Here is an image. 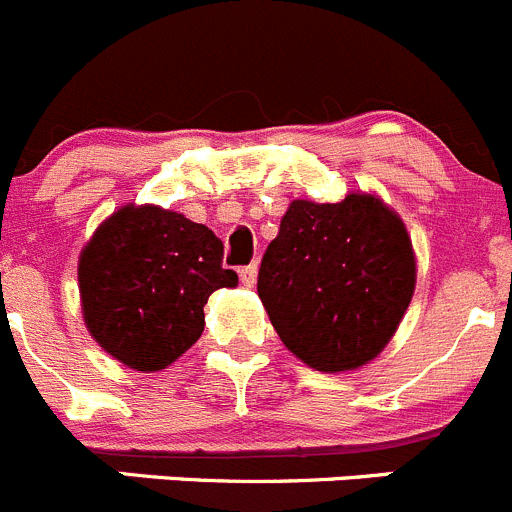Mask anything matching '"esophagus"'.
Here are the masks:
<instances>
[{
	"label": "esophagus",
	"instance_id": "34e87169",
	"mask_svg": "<svg viewBox=\"0 0 512 512\" xmlns=\"http://www.w3.org/2000/svg\"><path fill=\"white\" fill-rule=\"evenodd\" d=\"M240 280H242V285H245V288H252V285H255V280H257V262H252V265L242 267V270H240Z\"/></svg>",
	"mask_w": 512,
	"mask_h": 512
}]
</instances>
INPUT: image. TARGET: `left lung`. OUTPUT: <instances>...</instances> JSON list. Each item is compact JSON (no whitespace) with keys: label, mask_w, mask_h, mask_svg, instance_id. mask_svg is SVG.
I'll list each match as a JSON object with an SVG mask.
<instances>
[{"label":"left lung","mask_w":512,"mask_h":512,"mask_svg":"<svg viewBox=\"0 0 512 512\" xmlns=\"http://www.w3.org/2000/svg\"><path fill=\"white\" fill-rule=\"evenodd\" d=\"M417 257L399 214L366 191L293 199L267 245L257 295L295 358L323 374L374 361L412 303Z\"/></svg>","instance_id":"obj_1"}]
</instances>
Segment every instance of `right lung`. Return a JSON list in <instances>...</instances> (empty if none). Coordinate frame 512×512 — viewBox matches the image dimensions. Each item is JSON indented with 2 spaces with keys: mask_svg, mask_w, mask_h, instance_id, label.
I'll return each mask as SVG.
<instances>
[{
  "mask_svg": "<svg viewBox=\"0 0 512 512\" xmlns=\"http://www.w3.org/2000/svg\"><path fill=\"white\" fill-rule=\"evenodd\" d=\"M217 234L156 204H126L100 222L78 260L83 321L133 371H161L199 341L204 305L237 272Z\"/></svg>",
  "mask_w": 512,
  "mask_h": 512,
  "instance_id": "add662e5",
  "label": "right lung"
}]
</instances>
